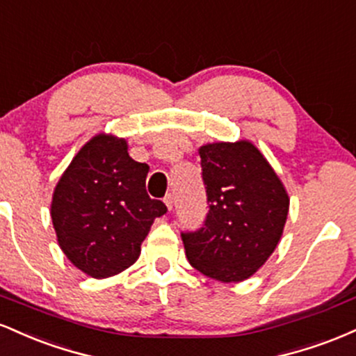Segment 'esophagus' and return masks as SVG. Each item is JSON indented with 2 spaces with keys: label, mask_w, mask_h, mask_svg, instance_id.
Segmentation results:
<instances>
[{
  "label": "esophagus",
  "mask_w": 356,
  "mask_h": 356,
  "mask_svg": "<svg viewBox=\"0 0 356 356\" xmlns=\"http://www.w3.org/2000/svg\"><path fill=\"white\" fill-rule=\"evenodd\" d=\"M164 202H165L167 209L172 211V206H174V197H172V194H167L165 197H164Z\"/></svg>",
  "instance_id": "esophagus-1"
}]
</instances>
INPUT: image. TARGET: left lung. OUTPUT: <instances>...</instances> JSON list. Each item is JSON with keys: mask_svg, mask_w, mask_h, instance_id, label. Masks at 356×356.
Wrapping results in <instances>:
<instances>
[{"mask_svg": "<svg viewBox=\"0 0 356 356\" xmlns=\"http://www.w3.org/2000/svg\"><path fill=\"white\" fill-rule=\"evenodd\" d=\"M209 212L202 227L182 231L191 266L212 280L243 281L273 254L288 218L289 197L251 142L199 149Z\"/></svg>", "mask_w": 356, "mask_h": 356, "instance_id": "left-lung-1", "label": "left lung"}]
</instances>
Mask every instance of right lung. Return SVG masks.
I'll use <instances>...</instances> for the list:
<instances>
[{
    "label": "right lung",
    "instance_id": "1",
    "mask_svg": "<svg viewBox=\"0 0 356 356\" xmlns=\"http://www.w3.org/2000/svg\"><path fill=\"white\" fill-rule=\"evenodd\" d=\"M149 165L127 152L124 138L93 137L73 157L53 192L51 220L65 256L92 277L132 266L165 204L145 191Z\"/></svg>",
    "mask_w": 356,
    "mask_h": 356
}]
</instances>
